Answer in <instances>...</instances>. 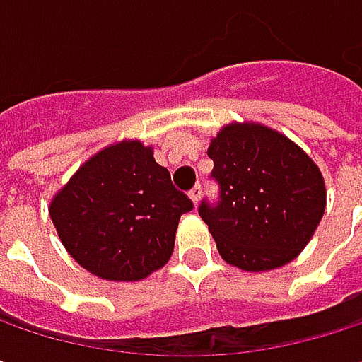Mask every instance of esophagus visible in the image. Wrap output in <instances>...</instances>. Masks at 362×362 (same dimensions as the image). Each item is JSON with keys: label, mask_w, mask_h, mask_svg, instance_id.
I'll list each match as a JSON object with an SVG mask.
<instances>
[{"label": "esophagus", "mask_w": 362, "mask_h": 362, "mask_svg": "<svg viewBox=\"0 0 362 362\" xmlns=\"http://www.w3.org/2000/svg\"><path fill=\"white\" fill-rule=\"evenodd\" d=\"M201 192H203V188H201L199 184H197V186H194V188H192V190L188 192V197H190V201H192L194 205L199 203V199H201Z\"/></svg>", "instance_id": "1"}]
</instances>
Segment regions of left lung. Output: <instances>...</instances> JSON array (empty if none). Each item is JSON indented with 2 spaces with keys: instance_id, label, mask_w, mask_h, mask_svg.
I'll list each match as a JSON object with an SVG mask.
<instances>
[{
  "instance_id": "8db88e82",
  "label": "left lung",
  "mask_w": 362,
  "mask_h": 362,
  "mask_svg": "<svg viewBox=\"0 0 362 362\" xmlns=\"http://www.w3.org/2000/svg\"><path fill=\"white\" fill-rule=\"evenodd\" d=\"M220 203L201 205L218 253L235 268L266 272L296 259L327 207L319 165L285 134L255 123H226L209 142Z\"/></svg>"
}]
</instances>
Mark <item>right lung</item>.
<instances>
[{"label": "right lung", "mask_w": 362, "mask_h": 362, "mask_svg": "<svg viewBox=\"0 0 362 362\" xmlns=\"http://www.w3.org/2000/svg\"><path fill=\"white\" fill-rule=\"evenodd\" d=\"M192 203L140 140L92 155L49 201L54 228L71 257L98 279L142 281L163 268L182 214Z\"/></svg>", "instance_id": "obj_1"}]
</instances>
